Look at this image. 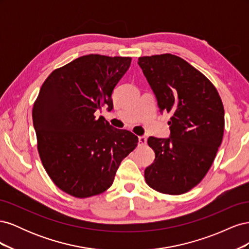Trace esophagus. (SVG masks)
<instances>
[{
    "label": "esophagus",
    "instance_id": "obj_1",
    "mask_svg": "<svg viewBox=\"0 0 249 249\" xmlns=\"http://www.w3.org/2000/svg\"><path fill=\"white\" fill-rule=\"evenodd\" d=\"M138 140H139V143H138L139 146L142 147V146H144L146 144V137L140 136V137H138Z\"/></svg>",
    "mask_w": 249,
    "mask_h": 249
}]
</instances>
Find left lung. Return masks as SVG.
<instances>
[{
	"instance_id": "8db88e82",
	"label": "left lung",
	"mask_w": 249,
	"mask_h": 249,
	"mask_svg": "<svg viewBox=\"0 0 249 249\" xmlns=\"http://www.w3.org/2000/svg\"><path fill=\"white\" fill-rule=\"evenodd\" d=\"M138 64L160 110L171 114L170 138L147 139L156 157L145 168V182L160 193H186L206 177L222 142L220 95L205 74L176 55L143 56Z\"/></svg>"
}]
</instances>
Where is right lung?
I'll return each instance as SVG.
<instances>
[{"instance_id":"right-lung-1","label":"right lung","mask_w":249,"mask_h":249,"mask_svg":"<svg viewBox=\"0 0 249 249\" xmlns=\"http://www.w3.org/2000/svg\"><path fill=\"white\" fill-rule=\"evenodd\" d=\"M131 57L90 54L51 72L34 103L32 117L41 163L60 190L77 198L106 191L138 137L111 126L95 111L113 108V89Z\"/></svg>"}]
</instances>
